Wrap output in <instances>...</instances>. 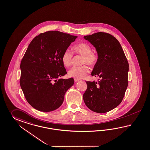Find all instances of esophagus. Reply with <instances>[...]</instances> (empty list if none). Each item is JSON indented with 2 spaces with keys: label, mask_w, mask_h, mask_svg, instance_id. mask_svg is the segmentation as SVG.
I'll use <instances>...</instances> for the list:
<instances>
[{
  "label": "esophagus",
  "mask_w": 150,
  "mask_h": 150,
  "mask_svg": "<svg viewBox=\"0 0 150 150\" xmlns=\"http://www.w3.org/2000/svg\"><path fill=\"white\" fill-rule=\"evenodd\" d=\"M79 80H80L79 79H74V81H75V82H77V81H79Z\"/></svg>",
  "instance_id": "esophagus-1"
}]
</instances>
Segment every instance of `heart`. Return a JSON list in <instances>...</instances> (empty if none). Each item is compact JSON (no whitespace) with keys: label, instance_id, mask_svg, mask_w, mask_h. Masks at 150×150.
Masks as SVG:
<instances>
[{"label":"heart","instance_id":"b5f03b06","mask_svg":"<svg viewBox=\"0 0 150 150\" xmlns=\"http://www.w3.org/2000/svg\"><path fill=\"white\" fill-rule=\"evenodd\" d=\"M75 53L82 55L81 63H87L89 66H95L98 62V56L97 54L91 51V47L86 43H80L74 47ZM73 54L67 49L63 53L61 57L62 63L66 67L71 66L73 60ZM89 71L88 66L86 64L71 68L68 71V75L70 77L81 79L85 76Z\"/></svg>","mask_w":150,"mask_h":150}]
</instances>
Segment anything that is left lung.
I'll return each instance as SVG.
<instances>
[{"mask_svg": "<svg viewBox=\"0 0 150 150\" xmlns=\"http://www.w3.org/2000/svg\"><path fill=\"white\" fill-rule=\"evenodd\" d=\"M96 49L98 62L91 72L98 82L86 81L83 95L89 109L105 113L120 105L128 86L129 65L119 42L113 36L99 32L84 36Z\"/></svg>", "mask_w": 150, "mask_h": 150, "instance_id": "left-lung-1", "label": "left lung"}]
</instances>
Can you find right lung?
<instances>
[{
    "label": "right lung",
    "instance_id": "right-lung-1",
    "mask_svg": "<svg viewBox=\"0 0 150 150\" xmlns=\"http://www.w3.org/2000/svg\"><path fill=\"white\" fill-rule=\"evenodd\" d=\"M77 37L49 31L35 37L21 63L20 85L26 100L35 109L48 112L62 105L73 78L60 79L67 74L61 57Z\"/></svg>",
    "mask_w": 150,
    "mask_h": 150
}]
</instances>
